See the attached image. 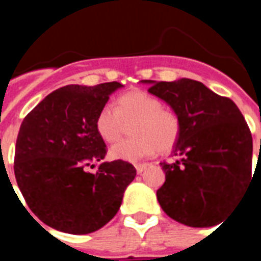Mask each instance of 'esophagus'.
<instances>
[{
    "label": "esophagus",
    "instance_id": "1",
    "mask_svg": "<svg viewBox=\"0 0 261 261\" xmlns=\"http://www.w3.org/2000/svg\"><path fill=\"white\" fill-rule=\"evenodd\" d=\"M135 167H136V170H137L138 174H141L145 168L147 167V163H138V165H135Z\"/></svg>",
    "mask_w": 261,
    "mask_h": 261
}]
</instances>
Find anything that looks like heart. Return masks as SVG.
<instances>
[{"instance_id": "obj_1", "label": "heart", "mask_w": 261, "mask_h": 261, "mask_svg": "<svg viewBox=\"0 0 261 261\" xmlns=\"http://www.w3.org/2000/svg\"><path fill=\"white\" fill-rule=\"evenodd\" d=\"M117 107L105 105L95 119L96 132L106 142L117 141L125 130L126 124L135 123V137L123 140L111 147L114 159L136 162L156 151H170L180 136V119L170 108L151 94L133 90L116 100Z\"/></svg>"}]
</instances>
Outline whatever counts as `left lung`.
Masks as SVG:
<instances>
[{"label":"left lung","instance_id":"left-lung-1","mask_svg":"<svg viewBox=\"0 0 261 261\" xmlns=\"http://www.w3.org/2000/svg\"><path fill=\"white\" fill-rule=\"evenodd\" d=\"M144 82L151 84L147 91L165 100L181 124L174 161L159 163L166 174L156 191L159 205L187 226L222 222L255 175L252 136L243 115L231 99L199 81Z\"/></svg>","mask_w":261,"mask_h":261}]
</instances>
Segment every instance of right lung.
Returning a JSON list of instances; mask_svg holds the SVG:
<instances>
[{
  "mask_svg": "<svg viewBox=\"0 0 261 261\" xmlns=\"http://www.w3.org/2000/svg\"><path fill=\"white\" fill-rule=\"evenodd\" d=\"M121 86L114 81L60 87L20 124L14 174L29 208L49 227L89 234L110 222L119 211L136 168L120 159L100 163L95 174L86 167L107 154L95 119L111 94Z\"/></svg>",
  "mask_w": 261,
  "mask_h": 261,
  "instance_id": "add662e5",
  "label": "right lung"
}]
</instances>
